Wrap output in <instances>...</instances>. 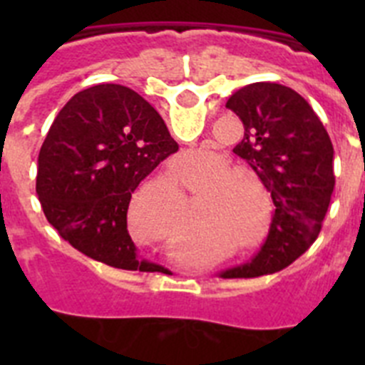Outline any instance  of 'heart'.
Masks as SVG:
<instances>
[{"mask_svg":"<svg viewBox=\"0 0 365 365\" xmlns=\"http://www.w3.org/2000/svg\"><path fill=\"white\" fill-rule=\"evenodd\" d=\"M217 175L219 172L199 173L197 177L192 179V188L202 190ZM205 197L208 199H205V202L199 206L197 215L193 219L195 230H206L215 221H222V219L234 221L237 219V215L245 212V195L241 193V188L235 186V179L232 175H221L217 180L215 179L206 187ZM179 206L180 195L175 186H172L170 182H151L135 193L131 199L130 212L131 214L153 212V214L160 215H175L179 212Z\"/></svg>","mask_w":365,"mask_h":365,"instance_id":"b5f03b06","label":"heart"}]
</instances>
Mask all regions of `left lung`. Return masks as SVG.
<instances>
[{
	"label": "left lung",
	"mask_w": 365,
	"mask_h": 365,
	"mask_svg": "<svg viewBox=\"0 0 365 365\" xmlns=\"http://www.w3.org/2000/svg\"><path fill=\"white\" fill-rule=\"evenodd\" d=\"M227 108L245 128L234 153L256 172L276 210L256 256L219 276L256 278L289 267L316 241L334 190V150L307 100L291 87L250 83Z\"/></svg>",
	"instance_id": "obj_1"
}]
</instances>
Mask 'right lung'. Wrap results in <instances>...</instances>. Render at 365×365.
Returning <instances> with one entry per match:
<instances>
[{"label":"right lung","mask_w":365,"mask_h":365,"mask_svg":"<svg viewBox=\"0 0 365 365\" xmlns=\"http://www.w3.org/2000/svg\"><path fill=\"white\" fill-rule=\"evenodd\" d=\"M177 150L159 113L133 89L87 87L58 113L38 155L45 217L91 259L124 270L163 269L138 256L128 208L140 180Z\"/></svg>","instance_id":"right-lung-1"}]
</instances>
